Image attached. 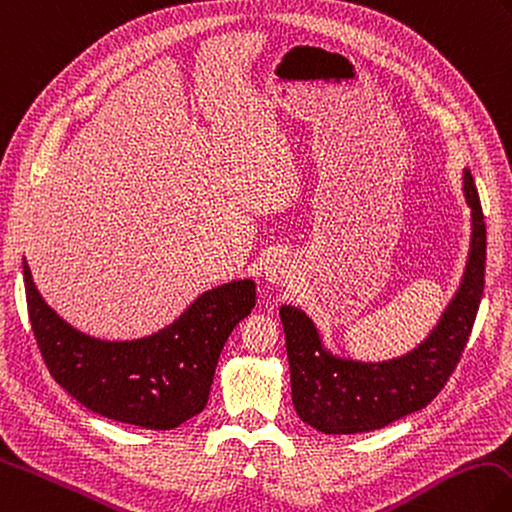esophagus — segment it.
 <instances>
[{
  "label": "esophagus",
  "instance_id": "obj_1",
  "mask_svg": "<svg viewBox=\"0 0 512 512\" xmlns=\"http://www.w3.org/2000/svg\"><path fill=\"white\" fill-rule=\"evenodd\" d=\"M265 278L274 285H289L295 278V265L289 258H274L265 269Z\"/></svg>",
  "mask_w": 512,
  "mask_h": 512
}]
</instances>
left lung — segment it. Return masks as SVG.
Here are the masks:
<instances>
[{"mask_svg": "<svg viewBox=\"0 0 512 512\" xmlns=\"http://www.w3.org/2000/svg\"><path fill=\"white\" fill-rule=\"evenodd\" d=\"M464 197L471 206L473 232L462 285L434 333L405 357L381 363L333 357L309 317L295 306H282L293 407L306 425L324 434L381 429L423 410L445 388L469 342L484 293L486 223L469 170H464Z\"/></svg>", "mask_w": 512, "mask_h": 512, "instance_id": "1", "label": "left lung"}]
</instances>
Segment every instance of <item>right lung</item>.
<instances>
[{
  "label": "right lung",
  "mask_w": 512,
  "mask_h": 512,
  "mask_svg": "<svg viewBox=\"0 0 512 512\" xmlns=\"http://www.w3.org/2000/svg\"><path fill=\"white\" fill-rule=\"evenodd\" d=\"M24 282L32 333L54 381L87 410L146 429H175L206 407L227 337L256 306L252 280L227 282L160 333L105 342L76 331L43 302L26 258Z\"/></svg>",
  "instance_id": "add662e5"
}]
</instances>
